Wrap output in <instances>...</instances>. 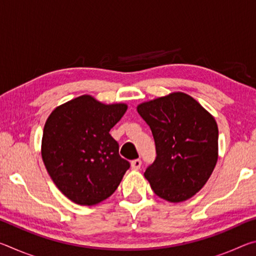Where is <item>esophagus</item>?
<instances>
[{
	"label": "esophagus",
	"instance_id": "34e87169",
	"mask_svg": "<svg viewBox=\"0 0 256 256\" xmlns=\"http://www.w3.org/2000/svg\"><path fill=\"white\" fill-rule=\"evenodd\" d=\"M141 160L140 159H136V160H132L131 162V167H132V170H140V167H141Z\"/></svg>",
	"mask_w": 256,
	"mask_h": 256
}]
</instances>
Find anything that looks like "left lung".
Here are the masks:
<instances>
[{"mask_svg": "<svg viewBox=\"0 0 256 256\" xmlns=\"http://www.w3.org/2000/svg\"><path fill=\"white\" fill-rule=\"evenodd\" d=\"M152 132L157 157L144 177L159 198L188 200L210 178L218 160V125L193 97L172 92L138 105Z\"/></svg>", "mask_w": 256, "mask_h": 256, "instance_id": "8db88e82", "label": "left lung"}]
</instances>
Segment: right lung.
<instances>
[{
    "instance_id": "obj_1",
    "label": "right lung",
    "mask_w": 256,
    "mask_h": 256,
    "mask_svg": "<svg viewBox=\"0 0 256 256\" xmlns=\"http://www.w3.org/2000/svg\"><path fill=\"white\" fill-rule=\"evenodd\" d=\"M126 104H104L82 94L55 108L46 120L42 158L54 184L80 206H94L118 188L130 162L110 134Z\"/></svg>"
}]
</instances>
